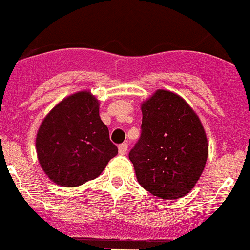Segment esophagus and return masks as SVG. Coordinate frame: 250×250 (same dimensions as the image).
<instances>
[{
	"label": "esophagus",
	"mask_w": 250,
	"mask_h": 250,
	"mask_svg": "<svg viewBox=\"0 0 250 250\" xmlns=\"http://www.w3.org/2000/svg\"><path fill=\"white\" fill-rule=\"evenodd\" d=\"M118 149H119V154H126V152H127V143H122V145H119Z\"/></svg>",
	"instance_id": "1"
}]
</instances>
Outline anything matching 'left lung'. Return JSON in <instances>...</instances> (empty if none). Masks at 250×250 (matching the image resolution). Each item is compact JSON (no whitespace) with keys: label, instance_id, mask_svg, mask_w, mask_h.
I'll return each instance as SVG.
<instances>
[{"label":"left lung","instance_id":"1","mask_svg":"<svg viewBox=\"0 0 250 250\" xmlns=\"http://www.w3.org/2000/svg\"><path fill=\"white\" fill-rule=\"evenodd\" d=\"M142 132L131 149L138 184L162 199L192 191L208 159V138L197 113L175 92L157 90L141 103Z\"/></svg>","mask_w":250,"mask_h":250}]
</instances>
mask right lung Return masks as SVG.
I'll list each match as a JSON object with an SVG mask.
<instances>
[{"instance_id": "obj_1", "label": "right lung", "mask_w": 250, "mask_h": 250, "mask_svg": "<svg viewBox=\"0 0 250 250\" xmlns=\"http://www.w3.org/2000/svg\"><path fill=\"white\" fill-rule=\"evenodd\" d=\"M36 153L44 174L62 187H78L100 176L118 148L91 91L73 93L49 110L36 133Z\"/></svg>"}]
</instances>
